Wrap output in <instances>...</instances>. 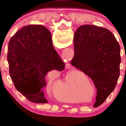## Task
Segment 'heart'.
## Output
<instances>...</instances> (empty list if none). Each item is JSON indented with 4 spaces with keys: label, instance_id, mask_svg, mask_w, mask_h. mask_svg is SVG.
Instances as JSON below:
<instances>
[{
    "label": "heart",
    "instance_id": "heart-1",
    "mask_svg": "<svg viewBox=\"0 0 126 126\" xmlns=\"http://www.w3.org/2000/svg\"><path fill=\"white\" fill-rule=\"evenodd\" d=\"M78 78H79L78 79H80V78H81V75H78ZM74 84H73V83H67V84H65V92H69L71 89L73 88V87H74ZM60 99H61V100H62V102H69V103H74V102H76V100L74 98H66L62 97V98H60Z\"/></svg>",
    "mask_w": 126,
    "mask_h": 126
}]
</instances>
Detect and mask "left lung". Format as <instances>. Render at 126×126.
I'll return each instance as SVG.
<instances>
[{
  "label": "left lung",
  "mask_w": 126,
  "mask_h": 126,
  "mask_svg": "<svg viewBox=\"0 0 126 126\" xmlns=\"http://www.w3.org/2000/svg\"><path fill=\"white\" fill-rule=\"evenodd\" d=\"M74 47L71 64L92 79L97 90L94 106H99L113 92L119 78V44L107 29L86 24L76 31Z\"/></svg>",
  "instance_id": "obj_1"
}]
</instances>
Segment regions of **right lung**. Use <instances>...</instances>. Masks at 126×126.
I'll return each instance as SVG.
<instances>
[{"label": "right lung", "instance_id": "obj_1", "mask_svg": "<svg viewBox=\"0 0 126 126\" xmlns=\"http://www.w3.org/2000/svg\"><path fill=\"white\" fill-rule=\"evenodd\" d=\"M51 35L43 26L28 25L17 31L9 43L10 76L16 88L34 103H48L43 92L45 76L52 70L61 71L65 67Z\"/></svg>", "mask_w": 126, "mask_h": 126}]
</instances>
